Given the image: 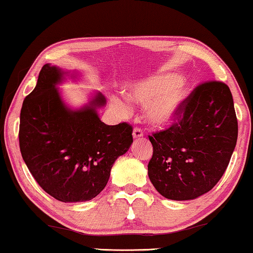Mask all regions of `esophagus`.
I'll return each instance as SVG.
<instances>
[{
  "label": "esophagus",
  "instance_id": "34e87169",
  "mask_svg": "<svg viewBox=\"0 0 253 253\" xmlns=\"http://www.w3.org/2000/svg\"><path fill=\"white\" fill-rule=\"evenodd\" d=\"M143 136V130L141 129V128H134V130H133V137L134 138H139V137H142Z\"/></svg>",
  "mask_w": 253,
  "mask_h": 253
}]
</instances>
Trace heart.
<instances>
[{
    "label": "heart",
    "mask_w": 253,
    "mask_h": 253,
    "mask_svg": "<svg viewBox=\"0 0 253 253\" xmlns=\"http://www.w3.org/2000/svg\"><path fill=\"white\" fill-rule=\"evenodd\" d=\"M125 93L129 100L146 105V120L157 127L174 122L187 97L185 83L177 74L154 75L128 85ZM112 103L120 112L127 111V105L122 100L114 99Z\"/></svg>",
    "instance_id": "b5f03b06"
}]
</instances>
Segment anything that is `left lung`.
I'll use <instances>...</instances> for the list:
<instances>
[{
  "mask_svg": "<svg viewBox=\"0 0 253 253\" xmlns=\"http://www.w3.org/2000/svg\"><path fill=\"white\" fill-rule=\"evenodd\" d=\"M176 122L149 136L153 154L151 183L163 197L185 201L212 188L227 168L237 141V119L231 89L209 81L186 97Z\"/></svg>",
  "mask_w": 253,
  "mask_h": 253,
  "instance_id": "8db88e82",
  "label": "left lung"
}]
</instances>
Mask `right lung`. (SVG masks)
<instances>
[{"label":"right lung","mask_w":253,"mask_h":253,"mask_svg":"<svg viewBox=\"0 0 253 253\" xmlns=\"http://www.w3.org/2000/svg\"><path fill=\"white\" fill-rule=\"evenodd\" d=\"M68 74L43 66L22 103L19 145L30 174L47 194L61 202H83L107 185L117 158L133 143V127L101 122L96 109L107 101L99 92L83 108H68L56 88Z\"/></svg>","instance_id":"right-lung-1"}]
</instances>
